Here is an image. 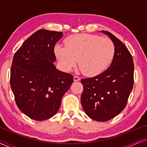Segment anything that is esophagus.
<instances>
[{
    "label": "esophagus",
    "mask_w": 147,
    "mask_h": 147,
    "mask_svg": "<svg viewBox=\"0 0 147 147\" xmlns=\"http://www.w3.org/2000/svg\"><path fill=\"white\" fill-rule=\"evenodd\" d=\"M74 82H78V81H80V78L79 77H78V76H74Z\"/></svg>",
    "instance_id": "esophagus-1"
}]
</instances>
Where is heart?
<instances>
[{
  "label": "heart",
  "instance_id": "1",
  "mask_svg": "<svg viewBox=\"0 0 147 147\" xmlns=\"http://www.w3.org/2000/svg\"><path fill=\"white\" fill-rule=\"evenodd\" d=\"M65 47L56 45L54 53L60 65L69 71L76 65L84 75L89 77L100 75L111 63L115 47L111 39L98 35L82 33L66 39Z\"/></svg>",
  "mask_w": 147,
  "mask_h": 147
}]
</instances>
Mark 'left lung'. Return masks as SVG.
Returning <instances> with one entry per match:
<instances>
[{
	"mask_svg": "<svg viewBox=\"0 0 147 147\" xmlns=\"http://www.w3.org/2000/svg\"><path fill=\"white\" fill-rule=\"evenodd\" d=\"M101 31L114 43V55L106 71L81 80L84 86L81 102L90 118L105 122L115 117L125 108L133 88L134 63L131 54L121 41L110 32Z\"/></svg>",
	"mask_w": 147,
	"mask_h": 147,
	"instance_id": "left-lung-1",
	"label": "left lung"
}]
</instances>
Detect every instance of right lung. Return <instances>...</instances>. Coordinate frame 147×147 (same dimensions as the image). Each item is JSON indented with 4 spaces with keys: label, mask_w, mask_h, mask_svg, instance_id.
I'll use <instances>...</instances> for the list:
<instances>
[{
    "label": "right lung",
    "mask_w": 147,
    "mask_h": 147,
    "mask_svg": "<svg viewBox=\"0 0 147 147\" xmlns=\"http://www.w3.org/2000/svg\"><path fill=\"white\" fill-rule=\"evenodd\" d=\"M62 32L38 30L15 53L11 69V90L21 112L45 120L57 113L61 98L74 82L71 74L56 69L54 47Z\"/></svg>",
    "instance_id": "obj_1"
}]
</instances>
